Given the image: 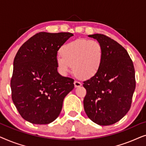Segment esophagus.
<instances>
[{"label":"esophagus","mask_w":146,"mask_h":146,"mask_svg":"<svg viewBox=\"0 0 146 146\" xmlns=\"http://www.w3.org/2000/svg\"><path fill=\"white\" fill-rule=\"evenodd\" d=\"M74 86H75L76 88L80 87V86H82V83L80 82L79 81L76 80V81H74Z\"/></svg>","instance_id":"esophagus-1"}]
</instances>
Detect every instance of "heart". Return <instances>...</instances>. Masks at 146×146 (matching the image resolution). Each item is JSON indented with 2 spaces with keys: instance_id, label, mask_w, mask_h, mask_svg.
<instances>
[{
  "instance_id": "heart-1",
  "label": "heart",
  "mask_w": 146,
  "mask_h": 146,
  "mask_svg": "<svg viewBox=\"0 0 146 146\" xmlns=\"http://www.w3.org/2000/svg\"><path fill=\"white\" fill-rule=\"evenodd\" d=\"M104 50L101 44L93 40L80 38L61 48L56 58L59 72L66 76L74 70L83 78H90L98 73L103 62Z\"/></svg>"
}]
</instances>
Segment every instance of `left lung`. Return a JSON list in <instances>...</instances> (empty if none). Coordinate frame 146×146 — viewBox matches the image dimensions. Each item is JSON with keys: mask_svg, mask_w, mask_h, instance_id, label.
<instances>
[{"mask_svg": "<svg viewBox=\"0 0 146 146\" xmlns=\"http://www.w3.org/2000/svg\"><path fill=\"white\" fill-rule=\"evenodd\" d=\"M88 36L101 44L104 58L96 74L83 82L86 90L84 108L94 122L111 125L130 109L135 88L134 66L126 50L114 40L102 34Z\"/></svg>", "mask_w": 146, "mask_h": 146, "instance_id": "1", "label": "left lung"}]
</instances>
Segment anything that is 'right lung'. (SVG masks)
<instances>
[{"mask_svg":"<svg viewBox=\"0 0 146 146\" xmlns=\"http://www.w3.org/2000/svg\"><path fill=\"white\" fill-rule=\"evenodd\" d=\"M70 33L36 34L18 50L11 80V95L20 115L35 124H48L58 116L63 100L74 88V79L57 71L58 50Z\"/></svg>","mask_w":146,"mask_h":146,"instance_id":"obj_1","label":"right lung"}]
</instances>
